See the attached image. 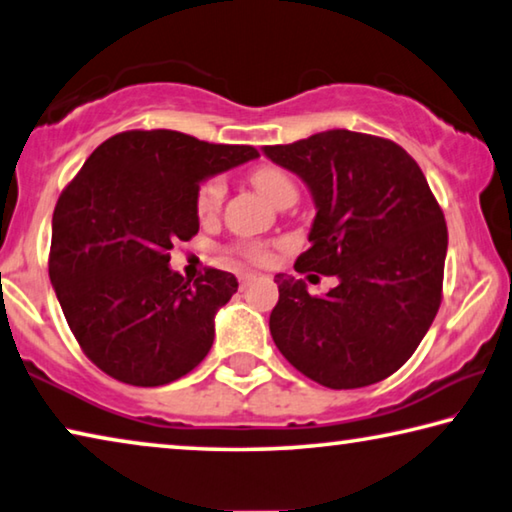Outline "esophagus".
<instances>
[{"mask_svg":"<svg viewBox=\"0 0 512 512\" xmlns=\"http://www.w3.org/2000/svg\"><path fill=\"white\" fill-rule=\"evenodd\" d=\"M254 279H256L254 274H240V288H247Z\"/></svg>","mask_w":512,"mask_h":512,"instance_id":"obj_1","label":"esophagus"}]
</instances>
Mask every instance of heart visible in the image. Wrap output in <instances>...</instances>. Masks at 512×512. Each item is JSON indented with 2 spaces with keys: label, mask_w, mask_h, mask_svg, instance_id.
Returning a JSON list of instances; mask_svg holds the SVG:
<instances>
[{
  "label": "heart",
  "mask_w": 512,
  "mask_h": 512,
  "mask_svg": "<svg viewBox=\"0 0 512 512\" xmlns=\"http://www.w3.org/2000/svg\"><path fill=\"white\" fill-rule=\"evenodd\" d=\"M251 183L256 185V190L263 196H267L272 203H279L286 194H295V183L290 180L286 171H281L277 167H258L254 174H251ZM226 194V183L222 176L208 178L206 183L199 187V194H196V212L201 217H212L219 210ZM249 261L254 263H265L267 261V251L263 247H245L242 249Z\"/></svg>",
  "instance_id": "b5f03b06"
}]
</instances>
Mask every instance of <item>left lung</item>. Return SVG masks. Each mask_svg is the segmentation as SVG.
Masks as SVG:
<instances>
[{
  "label": "left lung",
  "mask_w": 512,
  "mask_h": 512,
  "mask_svg": "<svg viewBox=\"0 0 512 512\" xmlns=\"http://www.w3.org/2000/svg\"><path fill=\"white\" fill-rule=\"evenodd\" d=\"M263 153L300 176L316 206L295 270L338 279L313 297L302 279L277 274L274 343L322 387L384 380L414 355L442 302L448 233L426 176L398 144L350 130Z\"/></svg>",
  "instance_id": "obj_1"
}]
</instances>
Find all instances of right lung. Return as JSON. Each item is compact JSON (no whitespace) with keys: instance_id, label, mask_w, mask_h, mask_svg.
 <instances>
[{"instance_id":"add662e5","label":"right lung","mask_w":512,"mask_h":512,"mask_svg":"<svg viewBox=\"0 0 512 512\" xmlns=\"http://www.w3.org/2000/svg\"><path fill=\"white\" fill-rule=\"evenodd\" d=\"M256 157L254 146L130 130L102 141L61 192L50 281L70 332L100 371L160 387L208 355L215 316L238 279L210 267L190 283L169 267V251L199 231L201 183Z\"/></svg>"}]
</instances>
